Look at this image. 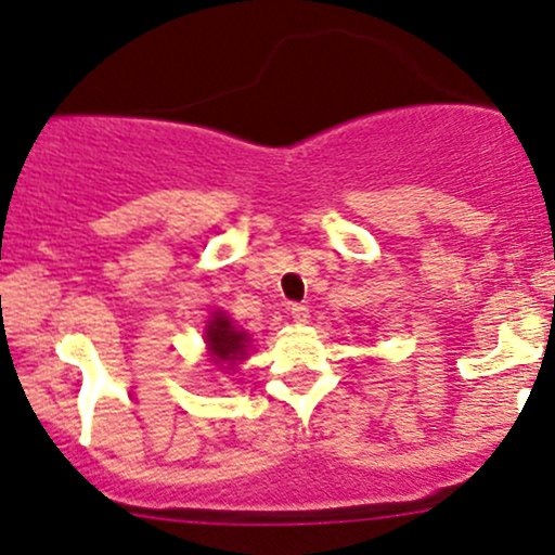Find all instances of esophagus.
Returning a JSON list of instances; mask_svg holds the SVG:
<instances>
[{"instance_id": "34e87169", "label": "esophagus", "mask_w": 555, "mask_h": 555, "mask_svg": "<svg viewBox=\"0 0 555 555\" xmlns=\"http://www.w3.org/2000/svg\"><path fill=\"white\" fill-rule=\"evenodd\" d=\"M288 311H291V317H294V322H298V325L309 322V309L304 307V304H291Z\"/></svg>"}]
</instances>
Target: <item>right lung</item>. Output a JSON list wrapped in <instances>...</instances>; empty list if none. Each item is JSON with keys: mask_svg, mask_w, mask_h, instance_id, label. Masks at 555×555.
<instances>
[{"mask_svg": "<svg viewBox=\"0 0 555 555\" xmlns=\"http://www.w3.org/2000/svg\"><path fill=\"white\" fill-rule=\"evenodd\" d=\"M246 333H238L225 314H215V320L207 325V344L217 361H235L246 351Z\"/></svg>", "mask_w": 555, "mask_h": 555, "instance_id": "right-lung-1", "label": "right lung"}]
</instances>
